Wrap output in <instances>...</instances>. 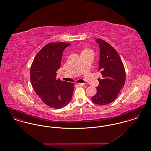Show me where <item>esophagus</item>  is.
Masks as SVG:
<instances>
[{
  "instance_id": "34e87169",
  "label": "esophagus",
  "mask_w": 151,
  "mask_h": 151,
  "mask_svg": "<svg viewBox=\"0 0 151 151\" xmlns=\"http://www.w3.org/2000/svg\"><path fill=\"white\" fill-rule=\"evenodd\" d=\"M78 86H85V84L84 83H78Z\"/></svg>"
}]
</instances>
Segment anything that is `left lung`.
<instances>
[{"label": "left lung", "mask_w": 151, "mask_h": 151, "mask_svg": "<svg viewBox=\"0 0 151 151\" xmlns=\"http://www.w3.org/2000/svg\"><path fill=\"white\" fill-rule=\"evenodd\" d=\"M96 41L100 48L99 70L102 79H99L100 85L92 100L97 105H106L115 100L124 86L126 72L122 59L115 49L100 38Z\"/></svg>", "instance_id": "obj_1"}]
</instances>
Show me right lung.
<instances>
[{
	"instance_id": "add662e5",
	"label": "right lung",
	"mask_w": 151,
	"mask_h": 151,
	"mask_svg": "<svg viewBox=\"0 0 151 151\" xmlns=\"http://www.w3.org/2000/svg\"><path fill=\"white\" fill-rule=\"evenodd\" d=\"M70 45L66 42L46 44L37 54L30 68V81L36 93L47 106L54 109L65 106L71 100L73 83L57 79L62 52Z\"/></svg>"
}]
</instances>
